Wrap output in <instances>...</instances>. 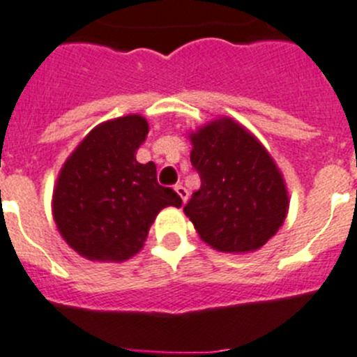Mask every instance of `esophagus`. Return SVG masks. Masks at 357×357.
Returning <instances> with one entry per match:
<instances>
[{"instance_id": "esophagus-1", "label": "esophagus", "mask_w": 357, "mask_h": 357, "mask_svg": "<svg viewBox=\"0 0 357 357\" xmlns=\"http://www.w3.org/2000/svg\"><path fill=\"white\" fill-rule=\"evenodd\" d=\"M174 190H176V194H178L179 197H181V201H183V202L188 201V192H186L185 186H183V185H176V186H174Z\"/></svg>"}]
</instances>
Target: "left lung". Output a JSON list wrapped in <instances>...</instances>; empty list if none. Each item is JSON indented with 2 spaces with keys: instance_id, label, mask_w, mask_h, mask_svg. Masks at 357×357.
<instances>
[{
  "instance_id": "left-lung-1",
  "label": "left lung",
  "mask_w": 357,
  "mask_h": 357,
  "mask_svg": "<svg viewBox=\"0 0 357 357\" xmlns=\"http://www.w3.org/2000/svg\"><path fill=\"white\" fill-rule=\"evenodd\" d=\"M188 139L201 188L183 211L199 238L225 254L262 248L284 225L291 202L273 156L254 133L229 116L199 126Z\"/></svg>"
}]
</instances>
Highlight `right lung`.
I'll return each mask as SVG.
<instances>
[{
  "instance_id": "obj_1",
  "label": "right lung",
  "mask_w": 357,
  "mask_h": 357,
  "mask_svg": "<svg viewBox=\"0 0 357 357\" xmlns=\"http://www.w3.org/2000/svg\"><path fill=\"white\" fill-rule=\"evenodd\" d=\"M144 116L128 114L96 125L63 163L52 190V218L61 238L95 262H123L139 254L156 215L181 206L160 186L156 165L139 163Z\"/></svg>"
}]
</instances>
